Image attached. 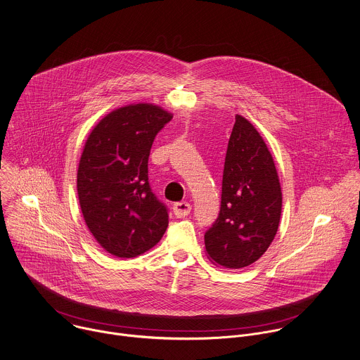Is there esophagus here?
<instances>
[{"label":"esophagus","mask_w":360,"mask_h":360,"mask_svg":"<svg viewBox=\"0 0 360 360\" xmlns=\"http://www.w3.org/2000/svg\"><path fill=\"white\" fill-rule=\"evenodd\" d=\"M191 205L188 202H178L172 206V210H174V214L176 217H185L191 213Z\"/></svg>","instance_id":"esophagus-1"}]
</instances>
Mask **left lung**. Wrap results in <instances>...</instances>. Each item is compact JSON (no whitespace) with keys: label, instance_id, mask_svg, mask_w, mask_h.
Segmentation results:
<instances>
[{"label":"left lung","instance_id":"obj_1","mask_svg":"<svg viewBox=\"0 0 360 360\" xmlns=\"http://www.w3.org/2000/svg\"><path fill=\"white\" fill-rule=\"evenodd\" d=\"M281 213L274 158L257 129L237 115L226 153L220 212L205 233L209 258L229 269L254 264L274 241Z\"/></svg>","mask_w":360,"mask_h":360}]
</instances>
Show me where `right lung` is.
<instances>
[{
	"label": "right lung",
	"instance_id": "1",
	"mask_svg": "<svg viewBox=\"0 0 360 360\" xmlns=\"http://www.w3.org/2000/svg\"><path fill=\"white\" fill-rule=\"evenodd\" d=\"M172 119L148 103L110 112L91 131L78 167L84 220L109 254L133 258L153 248L168 227V207L148 184L155 136Z\"/></svg>",
	"mask_w": 360,
	"mask_h": 360
}]
</instances>
